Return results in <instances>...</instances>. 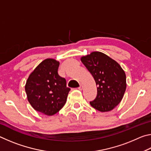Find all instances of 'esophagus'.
Masks as SVG:
<instances>
[{
	"label": "esophagus",
	"mask_w": 151,
	"mask_h": 151,
	"mask_svg": "<svg viewBox=\"0 0 151 151\" xmlns=\"http://www.w3.org/2000/svg\"><path fill=\"white\" fill-rule=\"evenodd\" d=\"M83 85H81V86L78 87V89H79V90L81 91V90H83Z\"/></svg>",
	"instance_id": "obj_1"
}]
</instances>
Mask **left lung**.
<instances>
[{
	"label": "left lung",
	"mask_w": 151,
	"mask_h": 151,
	"mask_svg": "<svg viewBox=\"0 0 151 151\" xmlns=\"http://www.w3.org/2000/svg\"><path fill=\"white\" fill-rule=\"evenodd\" d=\"M81 60L97 85V96L91 105L100 112L112 111L121 103L126 91L124 70L116 61L99 51L83 56Z\"/></svg>",
	"instance_id": "left-lung-1"
}]
</instances>
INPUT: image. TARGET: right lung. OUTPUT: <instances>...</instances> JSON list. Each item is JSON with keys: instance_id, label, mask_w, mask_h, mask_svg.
Instances as JSON below:
<instances>
[{"instance_id": "1", "label": "right lung", "mask_w": 151, "mask_h": 151, "mask_svg": "<svg viewBox=\"0 0 151 151\" xmlns=\"http://www.w3.org/2000/svg\"><path fill=\"white\" fill-rule=\"evenodd\" d=\"M60 63L53 58L42 61L28 78L25 91L35 111L47 116L58 112L66 103L70 88L58 74Z\"/></svg>"}]
</instances>
